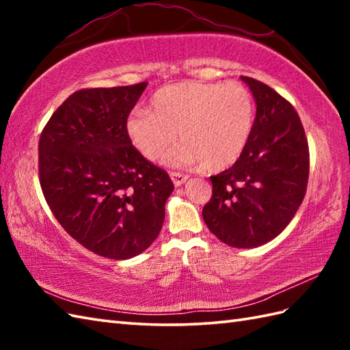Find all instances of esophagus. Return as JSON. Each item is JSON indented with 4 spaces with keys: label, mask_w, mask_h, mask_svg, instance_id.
<instances>
[{
    "label": "esophagus",
    "mask_w": 350,
    "mask_h": 350,
    "mask_svg": "<svg viewBox=\"0 0 350 350\" xmlns=\"http://www.w3.org/2000/svg\"><path fill=\"white\" fill-rule=\"evenodd\" d=\"M170 177H171V180H173L174 187H182V185L188 180V176L187 174L176 173V171H173V173H170Z\"/></svg>",
    "instance_id": "1"
}]
</instances>
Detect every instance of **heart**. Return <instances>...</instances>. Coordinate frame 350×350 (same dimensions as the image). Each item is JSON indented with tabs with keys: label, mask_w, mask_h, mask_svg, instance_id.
<instances>
[{
	"label": "heart",
	"mask_w": 350,
	"mask_h": 350,
	"mask_svg": "<svg viewBox=\"0 0 350 350\" xmlns=\"http://www.w3.org/2000/svg\"><path fill=\"white\" fill-rule=\"evenodd\" d=\"M254 124V100L239 83H183L162 87L150 99V111L135 109L126 120L133 147L148 161L170 167L221 171L241 158Z\"/></svg>",
	"instance_id": "obj_1"
}]
</instances>
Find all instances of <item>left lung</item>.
I'll use <instances>...</instances> for the list:
<instances>
[{"label":"left lung","instance_id":"1","mask_svg":"<svg viewBox=\"0 0 350 350\" xmlns=\"http://www.w3.org/2000/svg\"><path fill=\"white\" fill-rule=\"evenodd\" d=\"M241 79L256 100L251 137L234 165L211 177L212 198L202 213L221 242L256 248L277 237L299 209L310 154L295 108L269 85Z\"/></svg>","mask_w":350,"mask_h":350}]
</instances>
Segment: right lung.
Returning <instances> with one entry per match:
<instances>
[{
    "label": "right lung",
    "instance_id": "obj_1",
    "mask_svg": "<svg viewBox=\"0 0 350 350\" xmlns=\"http://www.w3.org/2000/svg\"><path fill=\"white\" fill-rule=\"evenodd\" d=\"M146 87L75 92L52 114L39 141L40 187L54 217L83 247L114 260L150 247L174 189L126 132Z\"/></svg>",
    "mask_w": 350,
    "mask_h": 350
}]
</instances>
